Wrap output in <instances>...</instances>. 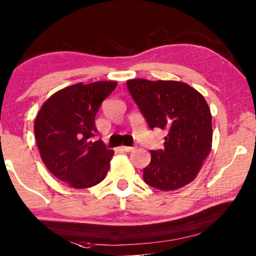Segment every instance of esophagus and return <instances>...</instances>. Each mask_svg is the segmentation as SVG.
<instances>
[{
	"label": "esophagus",
	"instance_id": "esophagus-1",
	"mask_svg": "<svg viewBox=\"0 0 256 256\" xmlns=\"http://www.w3.org/2000/svg\"><path fill=\"white\" fill-rule=\"evenodd\" d=\"M122 150H123L124 152H132V150H134V147H130V146H122Z\"/></svg>",
	"mask_w": 256,
	"mask_h": 256
}]
</instances>
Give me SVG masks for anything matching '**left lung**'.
Wrapping results in <instances>:
<instances>
[{"instance_id": "left-lung-1", "label": "left lung", "mask_w": 256, "mask_h": 256, "mask_svg": "<svg viewBox=\"0 0 256 256\" xmlns=\"http://www.w3.org/2000/svg\"><path fill=\"white\" fill-rule=\"evenodd\" d=\"M128 92L150 128L167 131L161 150H150L144 181L162 192L196 178L212 147V116L200 92L181 81L133 78Z\"/></svg>"}]
</instances>
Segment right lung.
Listing matches in <instances>:
<instances>
[{"instance_id":"right-lung-1","label":"right lung","mask_w":256,"mask_h":256,"mask_svg":"<svg viewBox=\"0 0 256 256\" xmlns=\"http://www.w3.org/2000/svg\"><path fill=\"white\" fill-rule=\"evenodd\" d=\"M116 81L76 84L53 94L34 120V136L46 168L75 189L90 188L106 178L114 156L102 142H92L95 116Z\"/></svg>"}]
</instances>
